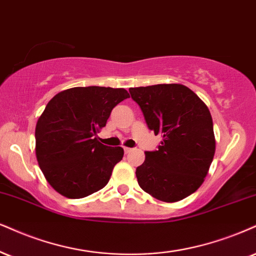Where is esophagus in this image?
<instances>
[{
  "instance_id": "obj_1",
  "label": "esophagus",
  "mask_w": 256,
  "mask_h": 256,
  "mask_svg": "<svg viewBox=\"0 0 256 256\" xmlns=\"http://www.w3.org/2000/svg\"><path fill=\"white\" fill-rule=\"evenodd\" d=\"M133 150H134V148H130V147H124V153H126V154H128V153L133 152Z\"/></svg>"
}]
</instances>
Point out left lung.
Masks as SVG:
<instances>
[{
	"label": "left lung",
	"instance_id": "left-lung-1",
	"mask_svg": "<svg viewBox=\"0 0 256 256\" xmlns=\"http://www.w3.org/2000/svg\"><path fill=\"white\" fill-rule=\"evenodd\" d=\"M148 128L162 136L158 150L144 152L136 168L140 188L156 200L173 203L203 184L215 156L211 114L194 91L182 84L130 88Z\"/></svg>",
	"mask_w": 256,
	"mask_h": 256
}]
</instances>
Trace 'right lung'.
I'll use <instances>...</instances> for the list:
<instances>
[{
  "label": "right lung",
  "mask_w": 256,
  "mask_h": 256,
  "mask_svg": "<svg viewBox=\"0 0 256 256\" xmlns=\"http://www.w3.org/2000/svg\"><path fill=\"white\" fill-rule=\"evenodd\" d=\"M124 89L78 86L56 94L36 127V154L46 180L68 198H83L108 184L122 147L100 144L97 133L128 98Z\"/></svg>",
  "instance_id": "add662e5"
}]
</instances>
